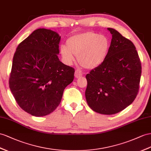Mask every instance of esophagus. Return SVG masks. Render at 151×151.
<instances>
[{"instance_id":"1","label":"esophagus","mask_w":151,"mask_h":151,"mask_svg":"<svg viewBox=\"0 0 151 151\" xmlns=\"http://www.w3.org/2000/svg\"><path fill=\"white\" fill-rule=\"evenodd\" d=\"M83 75V73H82V71L80 70V69H76V71H75V77L76 78H80V77H81Z\"/></svg>"}]
</instances>
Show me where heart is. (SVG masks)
<instances>
[{
	"label": "heart",
	"instance_id": "1",
	"mask_svg": "<svg viewBox=\"0 0 151 151\" xmlns=\"http://www.w3.org/2000/svg\"><path fill=\"white\" fill-rule=\"evenodd\" d=\"M109 48L110 41L107 36L88 31L69 37L66 45L60 46V53L66 64H71L76 55L82 66L91 69L103 63Z\"/></svg>",
	"mask_w": 151,
	"mask_h": 151
}]
</instances>
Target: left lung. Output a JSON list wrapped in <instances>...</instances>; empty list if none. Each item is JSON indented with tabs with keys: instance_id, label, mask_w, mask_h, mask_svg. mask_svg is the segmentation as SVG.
Returning <instances> with one entry per match:
<instances>
[{
	"instance_id": "left-lung-1",
	"label": "left lung",
	"mask_w": 151,
	"mask_h": 151,
	"mask_svg": "<svg viewBox=\"0 0 151 151\" xmlns=\"http://www.w3.org/2000/svg\"><path fill=\"white\" fill-rule=\"evenodd\" d=\"M112 39L103 63L86 75V97L96 112L112 115L133 102L139 91L142 65L136 48L117 30L108 28Z\"/></svg>"
}]
</instances>
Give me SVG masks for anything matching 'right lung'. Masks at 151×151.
Segmentation results:
<instances>
[{"label":"right lung","instance_id":"add662e5","mask_svg":"<svg viewBox=\"0 0 151 151\" xmlns=\"http://www.w3.org/2000/svg\"><path fill=\"white\" fill-rule=\"evenodd\" d=\"M60 36L38 29L18 45L9 84L18 105L28 114L42 117L60 103L64 88L74 79L75 69L59 60Z\"/></svg>","mask_w":151,"mask_h":151}]
</instances>
